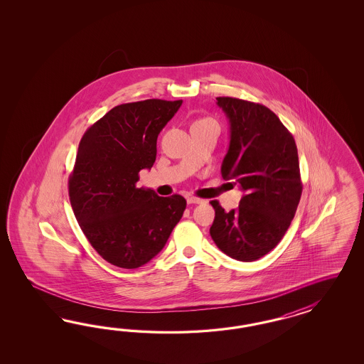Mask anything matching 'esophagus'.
Returning <instances> with one entry per match:
<instances>
[{
  "label": "esophagus",
  "instance_id": "obj_1",
  "mask_svg": "<svg viewBox=\"0 0 364 364\" xmlns=\"http://www.w3.org/2000/svg\"><path fill=\"white\" fill-rule=\"evenodd\" d=\"M188 204H201V203H204V200H201V198H193V196H188L187 198Z\"/></svg>",
  "mask_w": 364,
  "mask_h": 364
}]
</instances>
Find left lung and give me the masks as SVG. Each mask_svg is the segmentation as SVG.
<instances>
[{
	"mask_svg": "<svg viewBox=\"0 0 364 364\" xmlns=\"http://www.w3.org/2000/svg\"><path fill=\"white\" fill-rule=\"evenodd\" d=\"M230 120V148L221 176L244 192L239 208L225 212L210 201L215 220L210 233L224 254L254 262L283 239L301 196L298 148L271 109L233 97H216Z\"/></svg>",
	"mask_w": 364,
	"mask_h": 364,
	"instance_id": "obj_1",
	"label": "left lung"
}]
</instances>
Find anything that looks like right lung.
Listing matches in <instances>:
<instances>
[{
	"label": "right lung",
	"instance_id": "1",
	"mask_svg": "<svg viewBox=\"0 0 364 364\" xmlns=\"http://www.w3.org/2000/svg\"><path fill=\"white\" fill-rule=\"evenodd\" d=\"M183 100H144L110 109L84 133L69 200L97 254L120 268H139L159 254L187 207L180 195L161 198L137 188L139 172L156 160L157 136Z\"/></svg>",
	"mask_w": 364,
	"mask_h": 364
}]
</instances>
